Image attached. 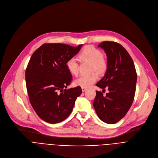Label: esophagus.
<instances>
[{"label": "esophagus", "instance_id": "esophagus-1", "mask_svg": "<svg viewBox=\"0 0 158 158\" xmlns=\"http://www.w3.org/2000/svg\"><path fill=\"white\" fill-rule=\"evenodd\" d=\"M81 88H82V92H84V91H85V90L87 89V88H85V87H82Z\"/></svg>", "mask_w": 158, "mask_h": 158}]
</instances>
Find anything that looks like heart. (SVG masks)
<instances>
[{
	"mask_svg": "<svg viewBox=\"0 0 158 158\" xmlns=\"http://www.w3.org/2000/svg\"><path fill=\"white\" fill-rule=\"evenodd\" d=\"M78 58L80 61H87L91 62V71H97L102 74L107 69V62L102 56V54L97 48L93 46H87L79 52ZM66 67L69 72L74 76L79 73V64L74 58H70L66 62ZM98 79L97 73H93L89 75H82L74 81L76 85L87 87L91 85Z\"/></svg>",
	"mask_w": 158,
	"mask_h": 158,
	"instance_id": "b5f03b06",
	"label": "heart"
}]
</instances>
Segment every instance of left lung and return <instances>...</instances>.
Segmentation results:
<instances>
[{
    "instance_id": "8db88e82",
    "label": "left lung",
    "mask_w": 158,
    "mask_h": 158,
    "mask_svg": "<svg viewBox=\"0 0 158 158\" xmlns=\"http://www.w3.org/2000/svg\"><path fill=\"white\" fill-rule=\"evenodd\" d=\"M107 56V69L96 85L109 93L103 96L96 91L93 106L103 122L113 124L125 116L131 107L136 92L137 74L134 62L127 51L119 43L104 41L98 46Z\"/></svg>"
}]
</instances>
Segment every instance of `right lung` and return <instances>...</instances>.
I'll return each mask as SVG.
<instances>
[{
  "label": "right lung",
  "instance_id": "obj_1",
  "mask_svg": "<svg viewBox=\"0 0 158 158\" xmlns=\"http://www.w3.org/2000/svg\"><path fill=\"white\" fill-rule=\"evenodd\" d=\"M82 45L44 44L32 55L26 71V87L30 102L43 121L56 124L65 120L81 94L80 86L66 89L73 80L66 62Z\"/></svg>",
  "mask_w": 158,
  "mask_h": 158
}]
</instances>
